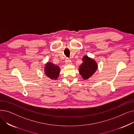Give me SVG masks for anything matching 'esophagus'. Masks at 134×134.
<instances>
[{"instance_id":"obj_1","label":"esophagus","mask_w":134,"mask_h":134,"mask_svg":"<svg viewBox=\"0 0 134 134\" xmlns=\"http://www.w3.org/2000/svg\"><path fill=\"white\" fill-rule=\"evenodd\" d=\"M65 63H66V64L68 65V64H71V63L72 62H71V61L69 59L66 58V60H65Z\"/></svg>"}]
</instances>
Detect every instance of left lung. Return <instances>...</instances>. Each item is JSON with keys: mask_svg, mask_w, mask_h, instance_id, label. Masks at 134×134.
Segmentation results:
<instances>
[{"mask_svg": "<svg viewBox=\"0 0 134 134\" xmlns=\"http://www.w3.org/2000/svg\"><path fill=\"white\" fill-rule=\"evenodd\" d=\"M82 61L79 71L83 79H87L96 72L97 69V65L94 60L89 58L87 56H83Z\"/></svg>", "mask_w": 134, "mask_h": 134, "instance_id": "1", "label": "left lung"}]
</instances>
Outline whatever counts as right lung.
I'll return each mask as SVG.
<instances>
[{
	"label": "right lung",
	"instance_id": "obj_1",
	"mask_svg": "<svg viewBox=\"0 0 134 134\" xmlns=\"http://www.w3.org/2000/svg\"><path fill=\"white\" fill-rule=\"evenodd\" d=\"M44 71L47 76L49 77L52 79L56 80L59 76L60 68L59 66L55 65L53 63L48 62L46 64Z\"/></svg>",
	"mask_w": 134,
	"mask_h": 134
}]
</instances>
